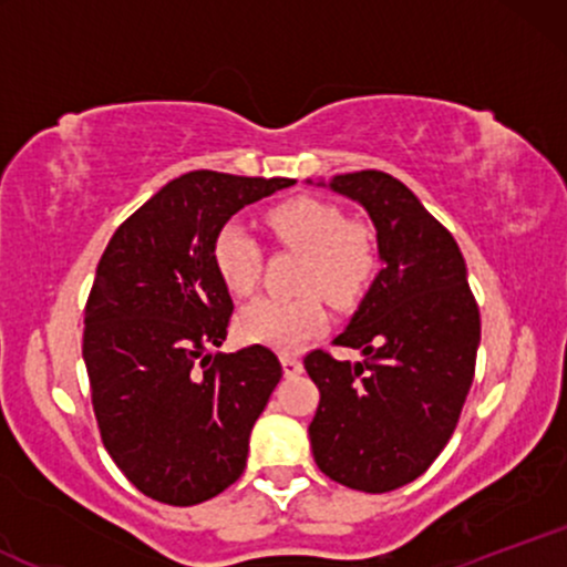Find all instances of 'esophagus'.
Wrapping results in <instances>:
<instances>
[{
    "label": "esophagus",
    "mask_w": 567,
    "mask_h": 567,
    "mask_svg": "<svg viewBox=\"0 0 567 567\" xmlns=\"http://www.w3.org/2000/svg\"><path fill=\"white\" fill-rule=\"evenodd\" d=\"M279 360H282V373L288 375V379H292V375H298L303 370V362L298 360V357L282 354V357H279Z\"/></svg>",
    "instance_id": "1"
}]
</instances>
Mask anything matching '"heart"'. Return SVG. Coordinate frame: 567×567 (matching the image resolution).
<instances>
[{"instance_id": "heart-1", "label": "heart", "mask_w": 567, "mask_h": 567, "mask_svg": "<svg viewBox=\"0 0 567 567\" xmlns=\"http://www.w3.org/2000/svg\"><path fill=\"white\" fill-rule=\"evenodd\" d=\"M266 226L282 247L303 252L296 298H258L237 317V333L245 343L277 351L301 349L309 338L328 328L324 298L351 306L365 296L379 271V245L360 220H347L333 202L296 197L266 213ZM213 266L234 296L256 290L264 269V250L243 224L231 220L213 239Z\"/></svg>"}]
</instances>
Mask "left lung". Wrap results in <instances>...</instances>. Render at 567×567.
Returning <instances> with one entry per match:
<instances>
[{
	"mask_svg": "<svg viewBox=\"0 0 567 567\" xmlns=\"http://www.w3.org/2000/svg\"><path fill=\"white\" fill-rule=\"evenodd\" d=\"M330 188L368 210L383 269L333 341L365 360L303 357L320 389L311 453L336 483L386 493L421 477L451 440L474 379L480 309L453 234L402 181L360 171Z\"/></svg>",
	"mask_w": 567,
	"mask_h": 567,
	"instance_id": "8db88e82",
	"label": "left lung"
}]
</instances>
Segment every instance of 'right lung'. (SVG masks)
I'll return each instance as SVG.
<instances>
[{
	"label": "right lung",
	"instance_id": "right-lung-1",
	"mask_svg": "<svg viewBox=\"0 0 567 567\" xmlns=\"http://www.w3.org/2000/svg\"><path fill=\"white\" fill-rule=\"evenodd\" d=\"M296 184L194 171L114 231L84 306L82 357L103 447L143 496L194 506L237 483L282 379L271 349L210 354L234 311L213 239L245 205Z\"/></svg>",
	"mask_w": 567,
	"mask_h": 567
}]
</instances>
